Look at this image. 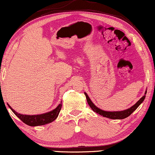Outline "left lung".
Returning a JSON list of instances; mask_svg holds the SVG:
<instances>
[{
  "mask_svg": "<svg viewBox=\"0 0 155 155\" xmlns=\"http://www.w3.org/2000/svg\"><path fill=\"white\" fill-rule=\"evenodd\" d=\"M147 91L145 92V94H144L143 97L141 98V99L139 100L134 105H133L132 107H130V109H126L124 111H106L104 110H101V109H99L98 107H96V106L92 103V101L90 99V98L88 97L87 93H84V94L86 96V98H87V100L88 102V104L90 106V107L92 109V110L95 112H97L99 114L101 115V116L104 117H107V118L109 119H122L124 118H127L130 116V114H132V113L134 112V111H135L137 109V108L140 106L141 104L142 103V101L144 100L145 99V96H146Z\"/></svg>",
  "mask_w": 155,
  "mask_h": 155,
  "instance_id": "left-lung-1",
  "label": "left lung"
}]
</instances>
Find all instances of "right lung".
Segmentation results:
<instances>
[{
    "mask_svg": "<svg viewBox=\"0 0 155 155\" xmlns=\"http://www.w3.org/2000/svg\"><path fill=\"white\" fill-rule=\"evenodd\" d=\"M9 108L12 110L13 113L15 114V116H17L19 119H21L23 122H24L25 124L31 127H35V126H41V125H44L48 123L52 122L53 121H54L55 119L57 118L58 114H59L61 109L62 104H58V106L56 107V109L54 110L49 111V112H47L46 114H39V115H24V114H21L16 112L14 109H13L11 107V106H9Z\"/></svg>",
    "mask_w": 155,
    "mask_h": 155,
    "instance_id": "add662e5",
    "label": "right lung"
}]
</instances>
